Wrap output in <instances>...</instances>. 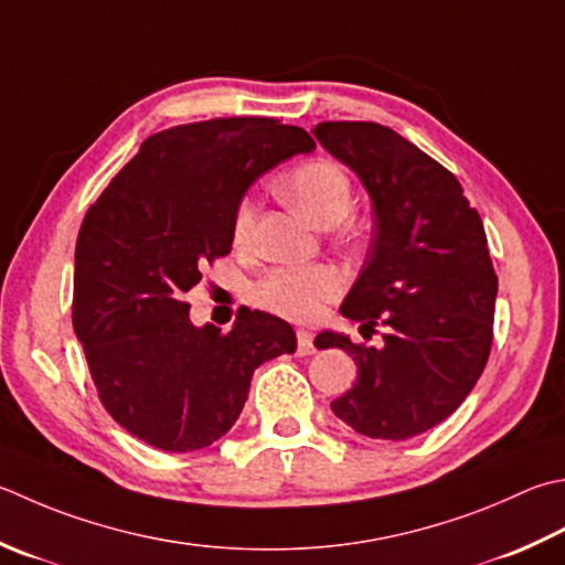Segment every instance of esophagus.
I'll return each instance as SVG.
<instances>
[{
	"label": "esophagus",
	"instance_id": "esophagus-1",
	"mask_svg": "<svg viewBox=\"0 0 565 565\" xmlns=\"http://www.w3.org/2000/svg\"><path fill=\"white\" fill-rule=\"evenodd\" d=\"M296 338H298V348H296L298 355H301V358H306V355H313V352H316V345H313V333H308V330H298Z\"/></svg>",
	"mask_w": 565,
	"mask_h": 565
}]
</instances>
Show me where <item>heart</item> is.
<instances>
[{"mask_svg":"<svg viewBox=\"0 0 565 565\" xmlns=\"http://www.w3.org/2000/svg\"><path fill=\"white\" fill-rule=\"evenodd\" d=\"M281 193L318 227H335L352 207L348 173L330 161H311L294 169L281 181ZM257 205L242 201L232 225L237 247L249 245ZM340 294V276L330 267L276 269L259 284V301L294 320H311Z\"/></svg>","mask_w":565,"mask_h":565,"instance_id":"heart-1","label":"heart"}]
</instances>
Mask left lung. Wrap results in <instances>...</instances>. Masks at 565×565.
<instances>
[{"mask_svg": "<svg viewBox=\"0 0 565 565\" xmlns=\"http://www.w3.org/2000/svg\"><path fill=\"white\" fill-rule=\"evenodd\" d=\"M313 137L358 175L372 203V242L340 313L386 328L382 348L323 330L316 348L358 364L330 404L370 438L404 440L448 418L488 364L497 276L482 220L456 175L394 129L320 121Z\"/></svg>", "mask_w": 565, "mask_h": 565, "instance_id": "1", "label": "left lung"}]
</instances>
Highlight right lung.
<instances>
[{
	"mask_svg": "<svg viewBox=\"0 0 565 565\" xmlns=\"http://www.w3.org/2000/svg\"><path fill=\"white\" fill-rule=\"evenodd\" d=\"M269 117L195 121L151 135L87 210L75 245L73 328L99 402L143 444L201 450L223 438L262 362L296 352L286 320L239 311L230 333L193 326L183 296L232 249L247 188L311 153Z\"/></svg>",
	"mask_w": 565,
	"mask_h": 565,
	"instance_id": "obj_1",
	"label": "right lung"
}]
</instances>
